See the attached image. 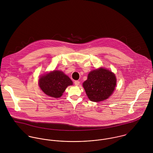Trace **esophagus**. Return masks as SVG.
Returning <instances> with one entry per match:
<instances>
[{
  "mask_svg": "<svg viewBox=\"0 0 153 153\" xmlns=\"http://www.w3.org/2000/svg\"><path fill=\"white\" fill-rule=\"evenodd\" d=\"M79 81H75V82H74V84H75V85H76V86H78L79 85Z\"/></svg>",
  "mask_w": 153,
  "mask_h": 153,
  "instance_id": "obj_1",
  "label": "esophagus"
}]
</instances>
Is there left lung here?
Masks as SVG:
<instances>
[{"label":"left lung","mask_w":153,"mask_h":153,"mask_svg":"<svg viewBox=\"0 0 153 153\" xmlns=\"http://www.w3.org/2000/svg\"><path fill=\"white\" fill-rule=\"evenodd\" d=\"M116 85L115 75L109 70L100 68L89 72L83 87L89 99L99 102L107 99L112 94Z\"/></svg>","instance_id":"left-lung-1"}]
</instances>
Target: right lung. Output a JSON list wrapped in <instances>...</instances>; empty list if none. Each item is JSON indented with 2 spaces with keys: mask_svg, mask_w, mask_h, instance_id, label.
<instances>
[{
  "mask_svg": "<svg viewBox=\"0 0 153 153\" xmlns=\"http://www.w3.org/2000/svg\"><path fill=\"white\" fill-rule=\"evenodd\" d=\"M71 85V79L59 71L44 75L39 80V85L44 93L53 98L61 97L67 87Z\"/></svg>",
  "mask_w": 153,
  "mask_h": 153,
  "instance_id": "obj_1",
  "label": "right lung"
}]
</instances>
